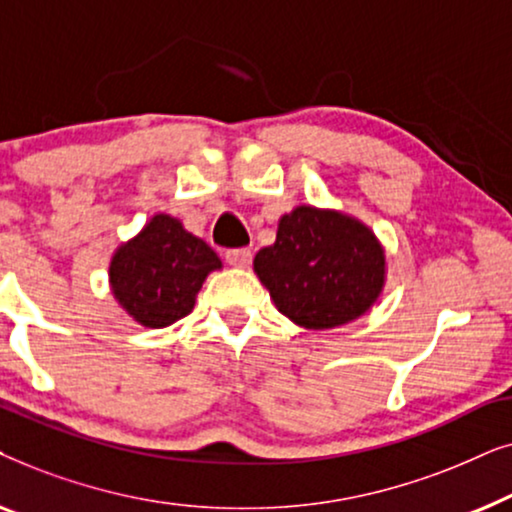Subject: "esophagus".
Wrapping results in <instances>:
<instances>
[{"label": "esophagus", "mask_w": 512, "mask_h": 512, "mask_svg": "<svg viewBox=\"0 0 512 512\" xmlns=\"http://www.w3.org/2000/svg\"><path fill=\"white\" fill-rule=\"evenodd\" d=\"M226 261L233 265V268H247L251 263V249H228Z\"/></svg>", "instance_id": "1"}]
</instances>
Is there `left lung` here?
<instances>
[{
	"mask_svg": "<svg viewBox=\"0 0 512 512\" xmlns=\"http://www.w3.org/2000/svg\"><path fill=\"white\" fill-rule=\"evenodd\" d=\"M254 270L284 317L319 331L370 310L384 286V251L361 221L303 205L279 219Z\"/></svg>",
	"mask_w": 512,
	"mask_h": 512,
	"instance_id": "1",
	"label": "left lung"
}]
</instances>
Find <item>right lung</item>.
I'll return each mask as SVG.
<instances>
[{
  "label": "right lung",
  "instance_id": "1",
  "mask_svg": "<svg viewBox=\"0 0 512 512\" xmlns=\"http://www.w3.org/2000/svg\"><path fill=\"white\" fill-rule=\"evenodd\" d=\"M221 268L216 251L184 230L181 221L156 214L142 233L111 258V291L142 326L165 328L193 310L207 275Z\"/></svg>",
  "mask_w": 512,
  "mask_h": 512
}]
</instances>
